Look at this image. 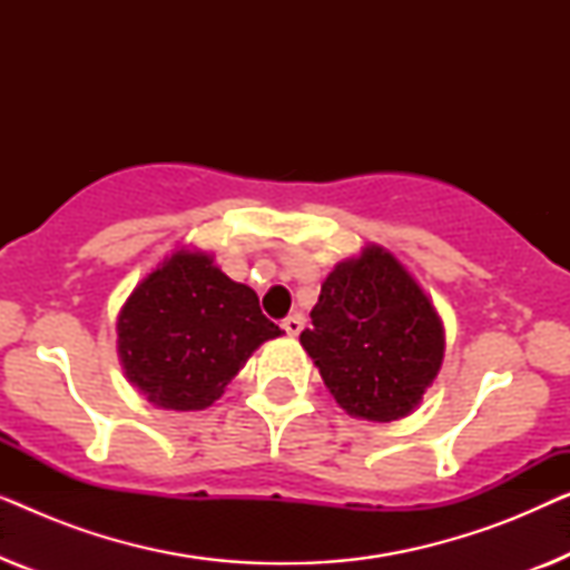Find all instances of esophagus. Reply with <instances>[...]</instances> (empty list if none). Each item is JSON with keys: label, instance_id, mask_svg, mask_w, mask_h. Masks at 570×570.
Returning <instances> with one entry per match:
<instances>
[{"label": "esophagus", "instance_id": "34e87169", "mask_svg": "<svg viewBox=\"0 0 570 570\" xmlns=\"http://www.w3.org/2000/svg\"><path fill=\"white\" fill-rule=\"evenodd\" d=\"M283 330L291 334V337H298L303 330V314H291L287 318H283Z\"/></svg>", "mask_w": 570, "mask_h": 570}]
</instances>
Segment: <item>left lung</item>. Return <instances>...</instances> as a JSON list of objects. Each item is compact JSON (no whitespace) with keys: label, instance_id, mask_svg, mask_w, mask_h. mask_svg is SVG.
I'll return each instance as SVG.
<instances>
[{"label":"left lung","instance_id":"1","mask_svg":"<svg viewBox=\"0 0 570 570\" xmlns=\"http://www.w3.org/2000/svg\"><path fill=\"white\" fill-rule=\"evenodd\" d=\"M311 324L301 345L353 417H407L441 371L446 342L439 311L396 256L376 244L326 275Z\"/></svg>","mask_w":570,"mask_h":570}]
</instances>
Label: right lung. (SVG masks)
<instances>
[{"label": "right lung", "instance_id": "add662e5", "mask_svg": "<svg viewBox=\"0 0 570 570\" xmlns=\"http://www.w3.org/2000/svg\"><path fill=\"white\" fill-rule=\"evenodd\" d=\"M119 357L129 384L163 410H205L279 326L248 285L205 252L178 248L121 306Z\"/></svg>", "mask_w": 570, "mask_h": 570}]
</instances>
